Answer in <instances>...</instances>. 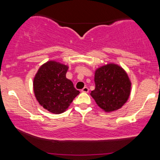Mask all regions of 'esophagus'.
<instances>
[{
    "mask_svg": "<svg viewBox=\"0 0 160 160\" xmlns=\"http://www.w3.org/2000/svg\"><path fill=\"white\" fill-rule=\"evenodd\" d=\"M82 91H83V92H85V93H88V91H89V88H88V87H84V88L82 89Z\"/></svg>",
    "mask_w": 160,
    "mask_h": 160,
    "instance_id": "1",
    "label": "esophagus"
}]
</instances>
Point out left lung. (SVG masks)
Wrapping results in <instances>:
<instances>
[{
  "mask_svg": "<svg viewBox=\"0 0 160 160\" xmlns=\"http://www.w3.org/2000/svg\"><path fill=\"white\" fill-rule=\"evenodd\" d=\"M94 83L95 89L91 95L105 112L120 108L130 96L131 81L126 72L116 65L108 64L98 69Z\"/></svg>",
  "mask_w": 160,
  "mask_h": 160,
  "instance_id": "8db88e82",
  "label": "left lung"
}]
</instances>
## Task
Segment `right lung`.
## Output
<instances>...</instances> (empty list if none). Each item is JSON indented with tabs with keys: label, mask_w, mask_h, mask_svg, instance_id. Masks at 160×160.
I'll return each instance as SVG.
<instances>
[{
	"label": "right lung",
	"mask_w": 160,
	"mask_h": 160,
	"mask_svg": "<svg viewBox=\"0 0 160 160\" xmlns=\"http://www.w3.org/2000/svg\"><path fill=\"white\" fill-rule=\"evenodd\" d=\"M67 70L65 65L50 61L39 69L34 78L33 89L37 101L52 113L66 111L80 94L72 82L66 77Z\"/></svg>",
	"instance_id": "1"
}]
</instances>
